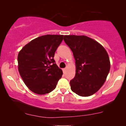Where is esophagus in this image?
I'll list each match as a JSON object with an SVG mask.
<instances>
[{
    "mask_svg": "<svg viewBox=\"0 0 126 126\" xmlns=\"http://www.w3.org/2000/svg\"><path fill=\"white\" fill-rule=\"evenodd\" d=\"M66 69H65V68H64V69H63V73H66Z\"/></svg>",
    "mask_w": 126,
    "mask_h": 126,
    "instance_id": "1",
    "label": "esophagus"
}]
</instances>
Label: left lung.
<instances>
[{"label": "left lung", "mask_w": 126, "mask_h": 126, "mask_svg": "<svg viewBox=\"0 0 126 126\" xmlns=\"http://www.w3.org/2000/svg\"><path fill=\"white\" fill-rule=\"evenodd\" d=\"M75 59L76 75L70 88L80 96L92 95L102 87L110 70L109 56L97 41L85 35H64Z\"/></svg>", "instance_id": "1"}]
</instances>
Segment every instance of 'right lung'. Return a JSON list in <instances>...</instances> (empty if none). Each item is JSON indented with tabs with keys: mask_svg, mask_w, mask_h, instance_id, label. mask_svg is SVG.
I'll return each mask as SVG.
<instances>
[{
	"mask_svg": "<svg viewBox=\"0 0 126 126\" xmlns=\"http://www.w3.org/2000/svg\"><path fill=\"white\" fill-rule=\"evenodd\" d=\"M63 37L41 36L26 45L19 53V72L26 85L32 92L45 94L56 88L63 73L56 65L54 56Z\"/></svg>",
	"mask_w": 126,
	"mask_h": 126,
	"instance_id": "obj_1",
	"label": "right lung"
}]
</instances>
